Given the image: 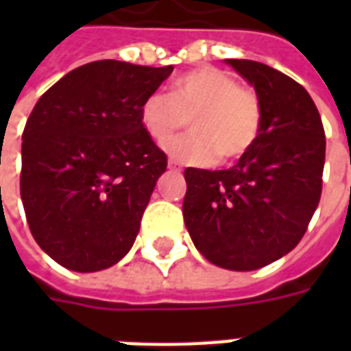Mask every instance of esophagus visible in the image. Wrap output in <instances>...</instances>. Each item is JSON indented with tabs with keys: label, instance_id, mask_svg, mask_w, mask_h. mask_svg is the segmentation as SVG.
<instances>
[{
	"label": "esophagus",
	"instance_id": "34e87169",
	"mask_svg": "<svg viewBox=\"0 0 351 351\" xmlns=\"http://www.w3.org/2000/svg\"><path fill=\"white\" fill-rule=\"evenodd\" d=\"M167 167L171 169V171H180V165H178V163H176L175 160H169Z\"/></svg>",
	"mask_w": 351,
	"mask_h": 351
}]
</instances>
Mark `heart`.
<instances>
[{
    "mask_svg": "<svg viewBox=\"0 0 351 351\" xmlns=\"http://www.w3.org/2000/svg\"><path fill=\"white\" fill-rule=\"evenodd\" d=\"M141 123L158 145H165L191 120L188 138L165 148L175 160L188 163L235 161L258 143L263 107L256 90L239 84L231 73L199 67L182 73L171 90L146 95L138 108Z\"/></svg>",
    "mask_w": 351,
    "mask_h": 351,
    "instance_id": "b5f03b06",
    "label": "heart"
}]
</instances>
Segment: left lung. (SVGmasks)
Returning a JSON list of instances; mask_svg holds the SVG:
<instances>
[{
  "mask_svg": "<svg viewBox=\"0 0 351 351\" xmlns=\"http://www.w3.org/2000/svg\"><path fill=\"white\" fill-rule=\"evenodd\" d=\"M256 88L263 125L223 171L188 167L184 223L195 248L229 271H256L291 252L322 197L325 131L308 92L252 60H228Z\"/></svg>",
  "mask_w": 351,
  "mask_h": 351,
  "instance_id": "obj_1",
  "label": "left lung"
}]
</instances>
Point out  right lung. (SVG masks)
Segmentation results:
<instances>
[{
	"label": "right lung",
	"instance_id": "add662e5",
	"mask_svg": "<svg viewBox=\"0 0 351 351\" xmlns=\"http://www.w3.org/2000/svg\"><path fill=\"white\" fill-rule=\"evenodd\" d=\"M173 73L116 60L80 65L35 103L22 133L20 195L56 263L93 272L131 250L167 156L138 108Z\"/></svg>",
	"mask_w": 351,
	"mask_h": 351
}]
</instances>
